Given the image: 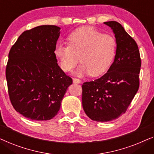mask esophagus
I'll return each instance as SVG.
<instances>
[{"label": "esophagus", "mask_w": 154, "mask_h": 154, "mask_svg": "<svg viewBox=\"0 0 154 154\" xmlns=\"http://www.w3.org/2000/svg\"><path fill=\"white\" fill-rule=\"evenodd\" d=\"M72 81L74 83H77V84H80L81 83V80L77 79V78H73L72 79Z\"/></svg>", "instance_id": "esophagus-1"}]
</instances>
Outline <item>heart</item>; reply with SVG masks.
I'll return each mask as SVG.
<instances>
[{
  "label": "heart",
  "mask_w": 154,
  "mask_h": 154,
  "mask_svg": "<svg viewBox=\"0 0 154 154\" xmlns=\"http://www.w3.org/2000/svg\"><path fill=\"white\" fill-rule=\"evenodd\" d=\"M68 45H56L54 54L63 70L70 71L82 63L75 74L79 77L90 74L98 77L110 68L116 53V40L91 26L73 31L68 38Z\"/></svg>",
  "instance_id": "heart-1"
}]
</instances>
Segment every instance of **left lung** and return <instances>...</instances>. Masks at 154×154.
Instances as JSON below:
<instances>
[{
  "mask_svg": "<svg viewBox=\"0 0 154 154\" xmlns=\"http://www.w3.org/2000/svg\"><path fill=\"white\" fill-rule=\"evenodd\" d=\"M116 40L114 61L107 72L82 84V106L91 119L107 122L124 114L140 86L141 58L135 40L117 21L104 22Z\"/></svg>",
  "mask_w": 154,
  "mask_h": 154,
  "instance_id": "1",
  "label": "left lung"
}]
</instances>
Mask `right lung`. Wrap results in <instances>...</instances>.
Wrapping results in <instances>:
<instances>
[{
    "instance_id": "obj_1",
    "label": "right lung",
    "mask_w": 154,
    "mask_h": 154,
    "mask_svg": "<svg viewBox=\"0 0 154 154\" xmlns=\"http://www.w3.org/2000/svg\"><path fill=\"white\" fill-rule=\"evenodd\" d=\"M59 31L53 25L27 30L10 50L5 75L10 102L17 112L31 120L54 117L72 84L54 54Z\"/></svg>"
}]
</instances>
